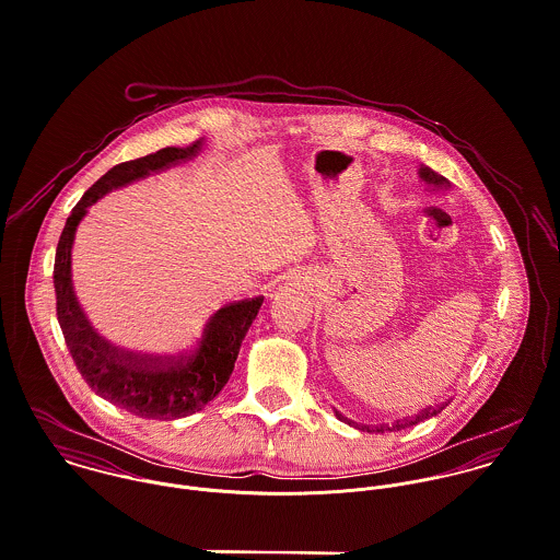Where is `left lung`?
Returning a JSON list of instances; mask_svg holds the SVG:
<instances>
[{"label":"left lung","mask_w":560,"mask_h":560,"mask_svg":"<svg viewBox=\"0 0 560 560\" xmlns=\"http://www.w3.org/2000/svg\"><path fill=\"white\" fill-rule=\"evenodd\" d=\"M420 178L424 180V183H429V185H433V187H438V189H446V187H451V183L444 178V176H440L438 172H433L431 167H420ZM444 409V405L440 407H427V409H422L418 416H409V418H402V420H397L393 427H377V433L382 431L384 433V429H388V431H400V429H405V427H413V424H418L420 420H424V418H429V416H435V413H440Z\"/></svg>","instance_id":"8db88e82"}]
</instances>
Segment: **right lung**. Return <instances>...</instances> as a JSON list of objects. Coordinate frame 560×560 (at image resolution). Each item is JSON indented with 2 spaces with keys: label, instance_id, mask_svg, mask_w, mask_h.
I'll return each instance as SVG.
<instances>
[{
  "label": "right lung",
  "instance_id": "obj_1",
  "mask_svg": "<svg viewBox=\"0 0 560 560\" xmlns=\"http://www.w3.org/2000/svg\"><path fill=\"white\" fill-rule=\"evenodd\" d=\"M200 149V140L185 149L167 147L153 155L125 161L107 170L81 196L56 249V313L81 380L94 395L138 418L174 420L196 413L215 399L235 369L241 342L262 306V298L233 302L220 308L205 325L202 338L189 353L165 360L125 353L103 340L85 319L73 291L71 249L81 218L101 196L178 161L191 160Z\"/></svg>",
  "mask_w": 560,
  "mask_h": 560
}]
</instances>
